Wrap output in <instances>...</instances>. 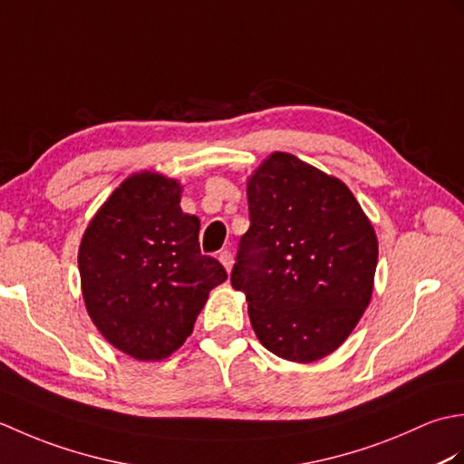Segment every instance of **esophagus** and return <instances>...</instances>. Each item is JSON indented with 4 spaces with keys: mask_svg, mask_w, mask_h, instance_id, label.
<instances>
[{
    "mask_svg": "<svg viewBox=\"0 0 464 464\" xmlns=\"http://www.w3.org/2000/svg\"><path fill=\"white\" fill-rule=\"evenodd\" d=\"M219 261H221V265H223V267L227 269V273H229L231 271V267H233V255H231V251H221L219 253Z\"/></svg>",
    "mask_w": 464,
    "mask_h": 464,
    "instance_id": "34e87169",
    "label": "esophagus"
}]
</instances>
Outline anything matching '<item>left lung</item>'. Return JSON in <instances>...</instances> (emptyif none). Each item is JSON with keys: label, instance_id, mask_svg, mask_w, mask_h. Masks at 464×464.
<instances>
[{"label": "left lung", "instance_id": "left-lung-1", "mask_svg": "<svg viewBox=\"0 0 464 464\" xmlns=\"http://www.w3.org/2000/svg\"><path fill=\"white\" fill-rule=\"evenodd\" d=\"M251 227L231 273L267 351L293 362L327 357L369 307L379 241L341 179L275 151L247 179Z\"/></svg>", "mask_w": 464, "mask_h": 464}]
</instances>
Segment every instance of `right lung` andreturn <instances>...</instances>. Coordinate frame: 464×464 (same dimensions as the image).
<instances>
[{"mask_svg":"<svg viewBox=\"0 0 464 464\" xmlns=\"http://www.w3.org/2000/svg\"><path fill=\"white\" fill-rule=\"evenodd\" d=\"M183 187L133 173L87 225L77 253L85 309L107 343L137 361H161L193 333L209 291L227 279L201 255L199 219L181 209Z\"/></svg>","mask_w":464,"mask_h":464,"instance_id":"obj_1","label":"right lung"}]
</instances>
